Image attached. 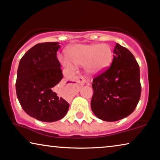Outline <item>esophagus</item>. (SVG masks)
<instances>
[{"label": "esophagus", "mask_w": 160, "mask_h": 160, "mask_svg": "<svg viewBox=\"0 0 160 160\" xmlns=\"http://www.w3.org/2000/svg\"><path fill=\"white\" fill-rule=\"evenodd\" d=\"M85 82H86V79H85L84 77L79 75V76H77L75 78V82H74V83L78 84L79 86H82L85 84Z\"/></svg>", "instance_id": "esophagus-1"}]
</instances>
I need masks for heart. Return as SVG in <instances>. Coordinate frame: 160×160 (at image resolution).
I'll list each match as a JSON object with an SVG mask.
<instances>
[{
  "instance_id": "obj_1",
  "label": "heart",
  "mask_w": 160,
  "mask_h": 160,
  "mask_svg": "<svg viewBox=\"0 0 160 160\" xmlns=\"http://www.w3.org/2000/svg\"><path fill=\"white\" fill-rule=\"evenodd\" d=\"M67 58H61V62L66 68L74 69L75 65L85 64L88 74L96 75L105 71L112 61V49L107 44H75L66 50Z\"/></svg>"
}]
</instances>
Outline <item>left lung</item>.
I'll use <instances>...</instances> for the list:
<instances>
[{
    "label": "left lung",
    "instance_id": "obj_1",
    "mask_svg": "<svg viewBox=\"0 0 160 160\" xmlns=\"http://www.w3.org/2000/svg\"><path fill=\"white\" fill-rule=\"evenodd\" d=\"M140 78L135 56L116 43L110 67L93 80L91 107L95 116L105 121H116L129 116L140 98Z\"/></svg>",
    "mask_w": 160,
    "mask_h": 160
}]
</instances>
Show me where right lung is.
Wrapping results in <instances>:
<instances>
[{
  "instance_id": "right-lung-1",
  "label": "right lung",
  "mask_w": 160,
  "mask_h": 160,
  "mask_svg": "<svg viewBox=\"0 0 160 160\" xmlns=\"http://www.w3.org/2000/svg\"><path fill=\"white\" fill-rule=\"evenodd\" d=\"M58 42L36 44L20 59L16 92L20 105L31 117L44 122L63 118L69 104L55 92L62 80L61 63L57 58Z\"/></svg>"
}]
</instances>
